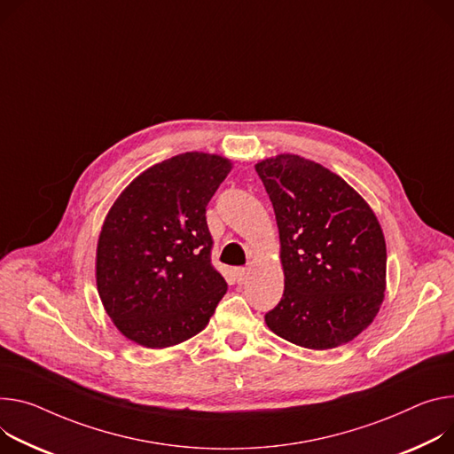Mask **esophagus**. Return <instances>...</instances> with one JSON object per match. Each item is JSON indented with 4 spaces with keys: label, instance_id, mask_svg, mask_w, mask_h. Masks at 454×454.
I'll return each mask as SVG.
<instances>
[{
    "label": "esophagus",
    "instance_id": "esophagus-1",
    "mask_svg": "<svg viewBox=\"0 0 454 454\" xmlns=\"http://www.w3.org/2000/svg\"><path fill=\"white\" fill-rule=\"evenodd\" d=\"M248 275H250V270L248 268H237L235 270V277H237V280L242 284L246 278H248Z\"/></svg>",
    "mask_w": 454,
    "mask_h": 454
}]
</instances>
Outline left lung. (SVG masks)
<instances>
[{
	"label": "left lung",
	"instance_id": "8db88e82",
	"mask_svg": "<svg viewBox=\"0 0 454 454\" xmlns=\"http://www.w3.org/2000/svg\"><path fill=\"white\" fill-rule=\"evenodd\" d=\"M255 170L273 204L284 270L268 327L308 349L348 344L384 301L387 254L377 215L342 177L301 155L262 159Z\"/></svg>",
	"mask_w": 454,
	"mask_h": 454
}]
</instances>
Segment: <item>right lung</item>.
<instances>
[{
	"label": "right lung",
	"instance_id": "right-lung-1",
	"mask_svg": "<svg viewBox=\"0 0 454 454\" xmlns=\"http://www.w3.org/2000/svg\"><path fill=\"white\" fill-rule=\"evenodd\" d=\"M230 170L226 157L179 153L145 170L112 204L98 240L96 282L108 317L132 342L181 344L202 332L224 297L206 206Z\"/></svg>",
	"mask_w": 454,
	"mask_h": 454
}]
</instances>
